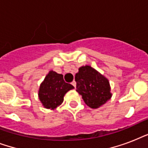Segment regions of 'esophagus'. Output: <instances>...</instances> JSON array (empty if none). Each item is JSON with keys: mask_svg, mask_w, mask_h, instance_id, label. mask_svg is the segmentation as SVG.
<instances>
[{"mask_svg": "<svg viewBox=\"0 0 148 148\" xmlns=\"http://www.w3.org/2000/svg\"><path fill=\"white\" fill-rule=\"evenodd\" d=\"M71 84H72V85H73V86H74V88H76V82H75V81H72V82H71Z\"/></svg>", "mask_w": 148, "mask_h": 148, "instance_id": "obj_1", "label": "esophagus"}]
</instances>
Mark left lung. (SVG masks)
Wrapping results in <instances>:
<instances>
[{
	"label": "left lung",
	"instance_id": "8db88e82",
	"mask_svg": "<svg viewBox=\"0 0 148 148\" xmlns=\"http://www.w3.org/2000/svg\"><path fill=\"white\" fill-rule=\"evenodd\" d=\"M77 91L90 108H98L112 96L109 81L89 65L82 66L75 74Z\"/></svg>",
	"mask_w": 148,
	"mask_h": 148
}]
</instances>
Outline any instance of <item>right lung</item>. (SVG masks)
<instances>
[{
  "label": "right lung",
  "mask_w": 148,
  "mask_h": 148,
  "mask_svg": "<svg viewBox=\"0 0 148 148\" xmlns=\"http://www.w3.org/2000/svg\"><path fill=\"white\" fill-rule=\"evenodd\" d=\"M74 88L64 81L62 74L51 71L40 84L38 97L45 108L54 110L63 103L65 94Z\"/></svg>",
  "instance_id": "1"
}]
</instances>
